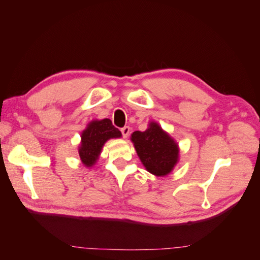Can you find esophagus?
<instances>
[{
	"mask_svg": "<svg viewBox=\"0 0 260 260\" xmlns=\"http://www.w3.org/2000/svg\"><path fill=\"white\" fill-rule=\"evenodd\" d=\"M131 131V128L128 127V125H125V127L121 128V133H122V137L123 138H127L129 136V133Z\"/></svg>",
	"mask_w": 260,
	"mask_h": 260,
	"instance_id": "esophagus-1",
	"label": "esophagus"
}]
</instances>
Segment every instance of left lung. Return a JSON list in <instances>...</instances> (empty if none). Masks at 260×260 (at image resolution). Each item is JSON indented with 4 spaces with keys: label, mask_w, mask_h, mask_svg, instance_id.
I'll return each mask as SVG.
<instances>
[{
    "label": "left lung",
    "mask_w": 260,
    "mask_h": 260,
    "mask_svg": "<svg viewBox=\"0 0 260 260\" xmlns=\"http://www.w3.org/2000/svg\"><path fill=\"white\" fill-rule=\"evenodd\" d=\"M131 141L143 166L154 176L169 175L179 160L178 143L157 122L152 121L143 132H133Z\"/></svg>",
    "instance_id": "left-lung-1"
}]
</instances>
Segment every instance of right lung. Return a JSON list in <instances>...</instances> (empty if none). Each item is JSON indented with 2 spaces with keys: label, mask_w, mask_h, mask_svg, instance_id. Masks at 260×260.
<instances>
[{
  "label": "right lung",
  "mask_w": 260,
  "mask_h": 260,
  "mask_svg": "<svg viewBox=\"0 0 260 260\" xmlns=\"http://www.w3.org/2000/svg\"><path fill=\"white\" fill-rule=\"evenodd\" d=\"M121 137V132L115 128L111 119L93 120L81 133L79 156L85 167H92L99 159L102 148L109 139Z\"/></svg>",
  "instance_id": "obj_1"
}]
</instances>
